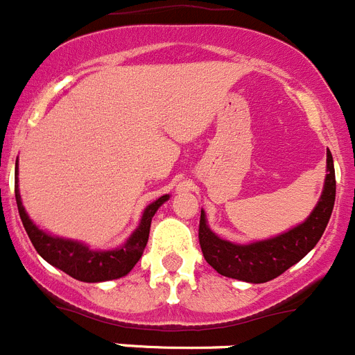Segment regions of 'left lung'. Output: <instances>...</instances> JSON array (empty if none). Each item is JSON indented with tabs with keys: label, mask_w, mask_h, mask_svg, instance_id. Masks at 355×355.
Instances as JSON below:
<instances>
[{
	"label": "left lung",
	"mask_w": 355,
	"mask_h": 355,
	"mask_svg": "<svg viewBox=\"0 0 355 355\" xmlns=\"http://www.w3.org/2000/svg\"><path fill=\"white\" fill-rule=\"evenodd\" d=\"M334 198H336V178H334L333 155L327 150V175L322 196L315 210L303 224L270 240L256 241L250 245H236L220 240L217 234L211 233L207 226L205 214L201 211L200 230H198L201 252L207 263L224 277L252 284L270 282L294 266L297 261L303 259L315 247L333 214Z\"/></svg>",
	"instance_id": "1"
}]
</instances>
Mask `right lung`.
Listing matches in <instances>:
<instances>
[{
    "label": "right lung",
    "instance_id": "right-lung-1",
    "mask_svg": "<svg viewBox=\"0 0 355 355\" xmlns=\"http://www.w3.org/2000/svg\"><path fill=\"white\" fill-rule=\"evenodd\" d=\"M168 198L170 196H161L145 208L140 226L121 248L98 252V250H91L89 247H85L84 243L51 236L38 230L22 207L19 180L15 178V201H17L19 215H21L26 233H28L33 247L36 248V252L49 264L59 268L80 282H105V280H114V278L128 275L144 254L145 245L148 241V233H150L152 217Z\"/></svg>",
    "mask_w": 355,
    "mask_h": 355
}]
</instances>
